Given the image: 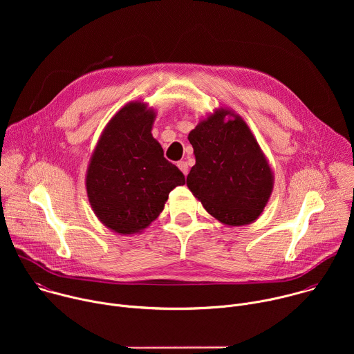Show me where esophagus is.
<instances>
[{"label":"esophagus","mask_w":354,"mask_h":354,"mask_svg":"<svg viewBox=\"0 0 354 354\" xmlns=\"http://www.w3.org/2000/svg\"><path fill=\"white\" fill-rule=\"evenodd\" d=\"M178 168L182 171V174L186 176L187 175V172H189V167H187V164L185 162V161H179L178 162Z\"/></svg>","instance_id":"obj_1"}]
</instances>
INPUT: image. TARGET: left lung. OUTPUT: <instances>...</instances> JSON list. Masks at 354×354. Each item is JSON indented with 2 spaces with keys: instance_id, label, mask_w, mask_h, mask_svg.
Listing matches in <instances>:
<instances>
[{
  "instance_id": "1",
  "label": "left lung",
  "mask_w": 354,
  "mask_h": 354,
  "mask_svg": "<svg viewBox=\"0 0 354 354\" xmlns=\"http://www.w3.org/2000/svg\"><path fill=\"white\" fill-rule=\"evenodd\" d=\"M196 158L186 185L206 212L228 227L254 223L273 192L274 175L246 122L217 108L187 136Z\"/></svg>"
}]
</instances>
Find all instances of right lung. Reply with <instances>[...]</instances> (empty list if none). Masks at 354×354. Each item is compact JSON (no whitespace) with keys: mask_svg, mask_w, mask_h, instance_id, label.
Returning <instances> with one entry per match:
<instances>
[{"mask_svg":"<svg viewBox=\"0 0 354 354\" xmlns=\"http://www.w3.org/2000/svg\"><path fill=\"white\" fill-rule=\"evenodd\" d=\"M156 116L141 100L124 105L99 136L88 164L89 205L100 223L120 235L141 234L162 213L169 192L185 183L151 133Z\"/></svg>","mask_w":354,"mask_h":354,"instance_id":"1","label":"right lung"}]
</instances>
